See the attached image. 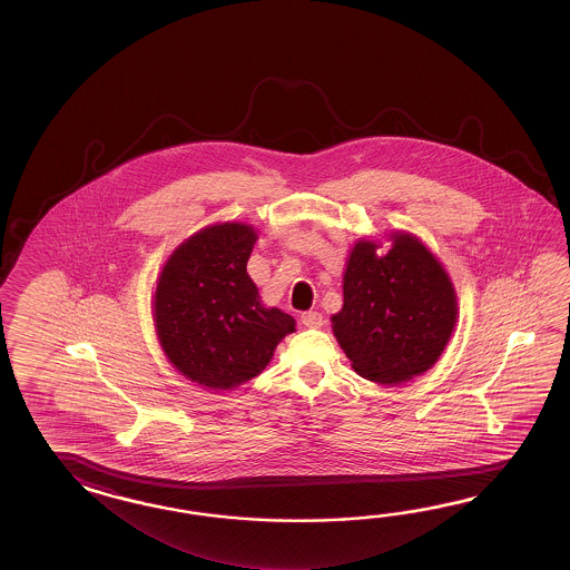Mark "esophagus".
Listing matches in <instances>:
<instances>
[{
  "label": "esophagus",
  "mask_w": 570,
  "mask_h": 570,
  "mask_svg": "<svg viewBox=\"0 0 570 570\" xmlns=\"http://www.w3.org/2000/svg\"><path fill=\"white\" fill-rule=\"evenodd\" d=\"M302 324L307 327L324 326V315L320 312H303Z\"/></svg>",
  "instance_id": "1"
}]
</instances>
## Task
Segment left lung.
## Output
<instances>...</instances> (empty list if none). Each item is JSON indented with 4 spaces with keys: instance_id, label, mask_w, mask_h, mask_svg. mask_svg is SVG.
Wrapping results in <instances>:
<instances>
[{
    "instance_id": "obj_1",
    "label": "left lung",
    "mask_w": 570,
    "mask_h": 570,
    "mask_svg": "<svg viewBox=\"0 0 570 570\" xmlns=\"http://www.w3.org/2000/svg\"><path fill=\"white\" fill-rule=\"evenodd\" d=\"M375 250L364 240L352 248L344 305L332 324L358 375L397 385L436 363L456 324V297L417 238L395 234L387 255Z\"/></svg>"
}]
</instances>
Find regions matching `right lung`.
<instances>
[{
    "label": "right lung",
    "mask_w": 570,
    "mask_h": 570,
    "mask_svg": "<svg viewBox=\"0 0 570 570\" xmlns=\"http://www.w3.org/2000/svg\"><path fill=\"white\" fill-rule=\"evenodd\" d=\"M256 234L246 224L197 232L163 268L155 293L158 338L183 375L232 389L261 375L295 320L263 307L246 273Z\"/></svg>",
    "instance_id": "right-lung-1"
}]
</instances>
